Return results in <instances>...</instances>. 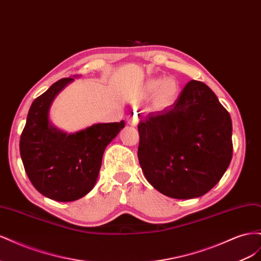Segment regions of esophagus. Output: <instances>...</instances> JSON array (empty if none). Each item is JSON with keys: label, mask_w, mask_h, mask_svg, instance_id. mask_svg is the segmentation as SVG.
Masks as SVG:
<instances>
[{"label": "esophagus", "mask_w": 261, "mask_h": 261, "mask_svg": "<svg viewBox=\"0 0 261 261\" xmlns=\"http://www.w3.org/2000/svg\"><path fill=\"white\" fill-rule=\"evenodd\" d=\"M127 124L130 126H136L138 124V117L136 115H129L127 117Z\"/></svg>", "instance_id": "esophagus-1"}]
</instances>
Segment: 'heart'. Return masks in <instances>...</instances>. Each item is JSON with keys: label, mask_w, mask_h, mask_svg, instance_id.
Instances as JSON below:
<instances>
[{"label": "heart", "mask_w": 261, "mask_h": 261, "mask_svg": "<svg viewBox=\"0 0 261 261\" xmlns=\"http://www.w3.org/2000/svg\"><path fill=\"white\" fill-rule=\"evenodd\" d=\"M179 91V83L174 77H155L148 80L144 85V92L149 96L153 94L154 103L162 109L174 105Z\"/></svg>", "instance_id": "1"}]
</instances>
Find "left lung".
<instances>
[{"label": "left lung", "instance_id": "obj_1", "mask_svg": "<svg viewBox=\"0 0 261 261\" xmlns=\"http://www.w3.org/2000/svg\"><path fill=\"white\" fill-rule=\"evenodd\" d=\"M138 160L147 180L175 199L218 184L232 160V120L209 87L191 81L174 105L138 124Z\"/></svg>", "mask_w": 261, "mask_h": 261}]
</instances>
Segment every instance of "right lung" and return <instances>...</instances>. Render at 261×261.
<instances>
[{"label": "right lung", "instance_id": "1", "mask_svg": "<svg viewBox=\"0 0 261 261\" xmlns=\"http://www.w3.org/2000/svg\"><path fill=\"white\" fill-rule=\"evenodd\" d=\"M74 81L63 78L31 105L19 150L23 168L37 191L50 199L67 202L82 198L97 183L107 146L125 123H98L66 133L50 121L55 97Z\"/></svg>", "mask_w": 261, "mask_h": 261}]
</instances>
